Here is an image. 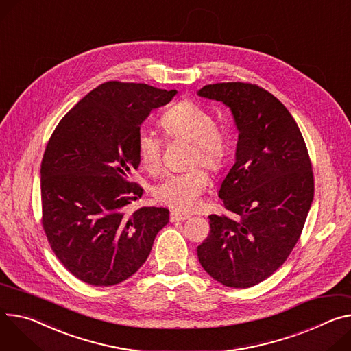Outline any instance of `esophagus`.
Masks as SVG:
<instances>
[{"label":"esophagus","mask_w":351,"mask_h":351,"mask_svg":"<svg viewBox=\"0 0 351 351\" xmlns=\"http://www.w3.org/2000/svg\"><path fill=\"white\" fill-rule=\"evenodd\" d=\"M187 218H190V215H189V214H184V213H178V211H172V213H171V222L186 221Z\"/></svg>","instance_id":"34e87169"}]
</instances>
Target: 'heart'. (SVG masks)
Segmentation results:
<instances>
[{
    "label": "heart",
    "mask_w": 351,
    "mask_h": 351,
    "mask_svg": "<svg viewBox=\"0 0 351 351\" xmlns=\"http://www.w3.org/2000/svg\"><path fill=\"white\" fill-rule=\"evenodd\" d=\"M159 124L169 140L189 141L187 167L193 168L165 178L154 187V196L171 208L189 211L196 207L211 182L208 172L200 165L211 171H218L224 165L228 155L227 134L214 123L213 114L206 108L190 99L172 105L159 119ZM137 154L149 173H159L162 168V141L154 133L138 132Z\"/></svg>",
    "instance_id": "b5f03b06"
}]
</instances>
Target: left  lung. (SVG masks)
I'll return each mask as SVG.
<instances>
[{"label": "left lung", "instance_id": "left-lung-1", "mask_svg": "<svg viewBox=\"0 0 351 351\" xmlns=\"http://www.w3.org/2000/svg\"><path fill=\"white\" fill-rule=\"evenodd\" d=\"M199 95L227 105L239 132L235 164L218 192L234 217L208 215L199 262L218 282L249 289L270 277L301 237L313 200L311 158L290 112L259 85L219 82Z\"/></svg>", "mask_w": 351, "mask_h": 351}]
</instances>
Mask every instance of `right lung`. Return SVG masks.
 Here are the masks:
<instances>
[{
  "label": "right lung",
  "instance_id": "add662e5",
  "mask_svg": "<svg viewBox=\"0 0 351 351\" xmlns=\"http://www.w3.org/2000/svg\"><path fill=\"white\" fill-rule=\"evenodd\" d=\"M176 90L108 81L92 89L54 129L42 159V227L47 242L74 277L90 285H114L147 261L169 210L141 207L140 125Z\"/></svg>",
  "mask_w": 351,
  "mask_h": 351
}]
</instances>
